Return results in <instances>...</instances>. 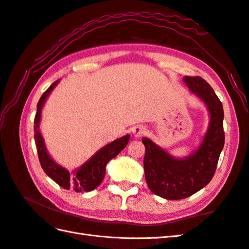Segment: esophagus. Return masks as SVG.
<instances>
[{
	"mask_svg": "<svg viewBox=\"0 0 249 249\" xmlns=\"http://www.w3.org/2000/svg\"><path fill=\"white\" fill-rule=\"evenodd\" d=\"M145 132H147V129H145L144 126H142V125H135L134 128L132 129V133L134 134L135 137H139V136L143 135Z\"/></svg>",
	"mask_w": 249,
	"mask_h": 249,
	"instance_id": "esophagus-1",
	"label": "esophagus"
}]
</instances>
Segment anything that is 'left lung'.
Segmentation results:
<instances>
[{
    "label": "left lung",
    "mask_w": 249,
    "mask_h": 249,
    "mask_svg": "<svg viewBox=\"0 0 249 249\" xmlns=\"http://www.w3.org/2000/svg\"><path fill=\"white\" fill-rule=\"evenodd\" d=\"M184 82L206 105L210 116L208 130L197 150L189 156L175 159L151 139H142L145 147V181L154 195L166 199H183L207 186L225 142L223 106L213 89L201 77L185 76Z\"/></svg>",
    "instance_id": "obj_1"
}]
</instances>
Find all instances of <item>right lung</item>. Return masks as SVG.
<instances>
[{"label":"right lung","mask_w":249,"mask_h":249,"mask_svg":"<svg viewBox=\"0 0 249 249\" xmlns=\"http://www.w3.org/2000/svg\"><path fill=\"white\" fill-rule=\"evenodd\" d=\"M58 82L59 80L54 81L45 90L37 105V113H36L35 117L34 130L36 147H37L41 167L48 177L53 181H56L59 186L64 188V189L74 190L76 192L92 191L95 188L98 187L101 184L102 179H104L106 175L107 163L114 159L115 156H117L120 153V151L124 150L125 145L128 144L130 135H124L112 142L111 143L105 145L104 148L97 151L88 161L84 162L82 166L75 169L74 171L69 172L65 168L58 165L48 154L44 139L41 135L39 128L42 108H43L47 97L50 96L51 92L57 86Z\"/></svg>","instance_id":"obj_1"}]
</instances>
